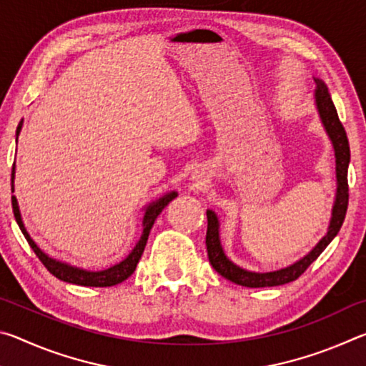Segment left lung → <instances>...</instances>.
<instances>
[{
    "label": "left lung",
    "instance_id": "1",
    "mask_svg": "<svg viewBox=\"0 0 366 366\" xmlns=\"http://www.w3.org/2000/svg\"><path fill=\"white\" fill-rule=\"evenodd\" d=\"M317 89H315V103H317V109L323 122L325 131L327 137L331 139V144L334 148V157H336V179H337V190H336V200H334L332 214L330 221V227L327 232L320 242L313 247L312 252H308L305 257L300 258L299 262L287 266V268L269 271V272H255L247 271L240 268L231 259L226 257L224 250L221 247L219 240V219L213 209H207V219H208V229H207V250H208V259L214 271L226 277L227 281L244 287H272V286H282V284L292 282L297 277L302 276L305 269L317 259L331 240L336 237L340 226H342L347 205H349V184H347V169H349L350 163V147L349 139H347L345 129L339 121L337 111L331 100L330 90H327L326 84L323 80L315 79Z\"/></svg>",
    "mask_w": 366,
    "mask_h": 366
}]
</instances>
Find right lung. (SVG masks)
I'll use <instances>...</instances> for the list:
<instances>
[{
  "mask_svg": "<svg viewBox=\"0 0 366 366\" xmlns=\"http://www.w3.org/2000/svg\"><path fill=\"white\" fill-rule=\"evenodd\" d=\"M21 129H22V121L19 122V126H17L16 137L19 135ZM16 142H17V139H16ZM14 174H16V164H12V174H11L12 192H14ZM176 197H177V192H174V190L168 192V194L158 198L157 202L150 203V205L145 208L144 221H142L144 231H142L139 242L135 244L134 250L129 253V255L124 258L121 263H117L114 266H111V268L103 269V271H86V269H82V268H77V266H71L67 263L59 262V259H54L51 257H48L46 253L40 250V247L34 242V239L30 237V234L27 232L26 226H24V221L21 218V212H19V205H17V198L12 195L11 200H12V212H14V218L17 221V224H19V227H21L24 237L27 239L30 249L35 252V255L39 257L40 262L45 264V268L49 272H51L53 276H56L58 280L64 281V282L77 284V286L109 287V286H116V284L126 281L127 277L135 271V268H137V263H139V259L142 257V253H144V250H145L148 235H150V231H152V227L154 224V219L158 218V214L163 212V209L168 207V203L171 200H174Z\"/></svg>",
  "mask_w": 366,
  "mask_h": 366,
  "instance_id": "right-lung-1",
  "label": "right lung"
}]
</instances>
